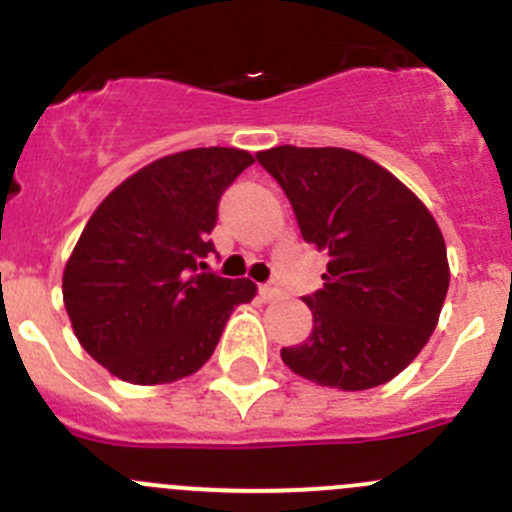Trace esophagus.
I'll use <instances>...</instances> for the list:
<instances>
[{
  "label": "esophagus",
  "instance_id": "34e87169",
  "mask_svg": "<svg viewBox=\"0 0 512 512\" xmlns=\"http://www.w3.org/2000/svg\"><path fill=\"white\" fill-rule=\"evenodd\" d=\"M260 294H262V299H265V302H272V299L282 297V289L275 280H270V282H265V285H260Z\"/></svg>",
  "mask_w": 512,
  "mask_h": 512
}]
</instances>
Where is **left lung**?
<instances>
[{
  "mask_svg": "<svg viewBox=\"0 0 512 512\" xmlns=\"http://www.w3.org/2000/svg\"><path fill=\"white\" fill-rule=\"evenodd\" d=\"M280 183L299 232L329 255L324 285L302 297L314 327L282 361L342 391L386 384L426 347L448 292L446 242L399 178L347 148L257 153Z\"/></svg>",
  "mask_w": 512,
  "mask_h": 512,
  "instance_id": "8db88e82",
  "label": "left lung"
}]
</instances>
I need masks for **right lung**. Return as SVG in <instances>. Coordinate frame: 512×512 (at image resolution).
Instances as JSON below:
<instances>
[{
	"label": "right lung",
	"instance_id": "1",
	"mask_svg": "<svg viewBox=\"0 0 512 512\" xmlns=\"http://www.w3.org/2000/svg\"><path fill=\"white\" fill-rule=\"evenodd\" d=\"M255 163L237 148H193L146 165L96 208L64 270L76 339L128 384L195 374L250 280L203 272L210 232L232 180Z\"/></svg>",
	"mask_w": 512,
	"mask_h": 512
}]
</instances>
